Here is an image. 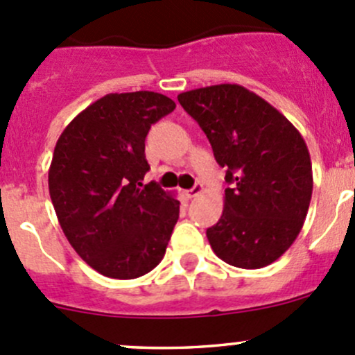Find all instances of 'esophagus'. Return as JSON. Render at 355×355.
I'll return each instance as SVG.
<instances>
[{
  "instance_id": "1",
  "label": "esophagus",
  "mask_w": 355,
  "mask_h": 355,
  "mask_svg": "<svg viewBox=\"0 0 355 355\" xmlns=\"http://www.w3.org/2000/svg\"><path fill=\"white\" fill-rule=\"evenodd\" d=\"M202 191H204L202 184H196L194 187H192V189H189V191H185V196H187L189 199H192V198H198L199 194H202Z\"/></svg>"
}]
</instances>
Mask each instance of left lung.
<instances>
[{
	"label": "left lung",
	"instance_id": "1",
	"mask_svg": "<svg viewBox=\"0 0 355 355\" xmlns=\"http://www.w3.org/2000/svg\"><path fill=\"white\" fill-rule=\"evenodd\" d=\"M227 168L223 213L206 235L214 254L244 270L277 261L302 230L313 164L300 132L275 106L239 84L178 94Z\"/></svg>",
	"mask_w": 355,
	"mask_h": 355
}]
</instances>
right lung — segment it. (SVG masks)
<instances>
[{"label": "right lung", "instance_id": "right-lung-1", "mask_svg": "<svg viewBox=\"0 0 355 355\" xmlns=\"http://www.w3.org/2000/svg\"><path fill=\"white\" fill-rule=\"evenodd\" d=\"M175 106L159 92L106 94L56 142L48 184L60 227L75 252L108 278L142 277L166 252L180 202L156 182L142 184L144 142Z\"/></svg>", "mask_w": 355, "mask_h": 355}]
</instances>
